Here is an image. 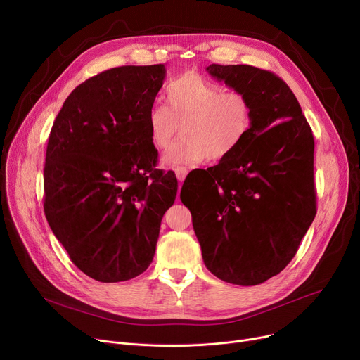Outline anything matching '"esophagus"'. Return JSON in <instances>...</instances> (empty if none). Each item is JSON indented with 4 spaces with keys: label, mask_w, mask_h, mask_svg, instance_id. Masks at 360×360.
I'll return each instance as SVG.
<instances>
[{
    "label": "esophagus",
    "mask_w": 360,
    "mask_h": 360,
    "mask_svg": "<svg viewBox=\"0 0 360 360\" xmlns=\"http://www.w3.org/2000/svg\"><path fill=\"white\" fill-rule=\"evenodd\" d=\"M175 174H176L178 181H179V182H184V179H185V176H186V174H188V169L184 167V166H176V167H175Z\"/></svg>",
    "instance_id": "1"
}]
</instances>
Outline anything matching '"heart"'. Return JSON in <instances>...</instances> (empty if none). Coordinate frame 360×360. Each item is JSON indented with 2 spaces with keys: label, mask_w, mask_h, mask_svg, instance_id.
Masks as SVG:
<instances>
[{
  "label": "heart",
  "mask_w": 360,
  "mask_h": 360,
  "mask_svg": "<svg viewBox=\"0 0 360 360\" xmlns=\"http://www.w3.org/2000/svg\"><path fill=\"white\" fill-rule=\"evenodd\" d=\"M166 105L147 112L150 140L167 148L179 131L184 137L169 150L167 163L221 162L231 158L252 127L251 99L239 90H224L197 72H185L166 89Z\"/></svg>",
  "instance_id": "heart-1"
}]
</instances>
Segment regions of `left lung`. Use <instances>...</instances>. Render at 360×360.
I'll list each match as a JSON object with an SVG mask.
<instances>
[{"label": "left lung", "mask_w": 360, "mask_h": 360, "mask_svg": "<svg viewBox=\"0 0 360 360\" xmlns=\"http://www.w3.org/2000/svg\"><path fill=\"white\" fill-rule=\"evenodd\" d=\"M207 71L251 99L252 127L231 158L186 176L181 200L205 267L223 281L255 286L285 270L316 214L314 134L273 71L243 64Z\"/></svg>", "instance_id": "8db88e82"}]
</instances>
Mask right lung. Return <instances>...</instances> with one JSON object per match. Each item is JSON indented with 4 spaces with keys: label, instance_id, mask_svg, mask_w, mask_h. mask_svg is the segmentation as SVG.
I'll return each mask as SVG.
<instances>
[{
    "label": "right lung",
    "instance_id": "obj_1",
    "mask_svg": "<svg viewBox=\"0 0 360 360\" xmlns=\"http://www.w3.org/2000/svg\"><path fill=\"white\" fill-rule=\"evenodd\" d=\"M163 79V64L102 71L70 93L51 129L46 220L74 266L102 283L147 270L176 198L178 179L156 167L147 127Z\"/></svg>",
    "mask_w": 360,
    "mask_h": 360
}]
</instances>
